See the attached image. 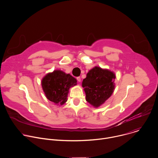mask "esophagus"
<instances>
[{
	"label": "esophagus",
	"instance_id": "esophagus-1",
	"mask_svg": "<svg viewBox=\"0 0 158 158\" xmlns=\"http://www.w3.org/2000/svg\"><path fill=\"white\" fill-rule=\"evenodd\" d=\"M77 81H78V82H81V78L80 77H77Z\"/></svg>",
	"mask_w": 158,
	"mask_h": 158
}]
</instances>
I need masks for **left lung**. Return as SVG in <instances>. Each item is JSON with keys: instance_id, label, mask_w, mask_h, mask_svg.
Wrapping results in <instances>:
<instances>
[{"instance_id": "left-lung-1", "label": "left lung", "mask_w": 158, "mask_h": 158, "mask_svg": "<svg viewBox=\"0 0 158 158\" xmlns=\"http://www.w3.org/2000/svg\"><path fill=\"white\" fill-rule=\"evenodd\" d=\"M115 74L108 69L96 66L90 70L83 79L86 101L94 107H98L113 93Z\"/></svg>"}]
</instances>
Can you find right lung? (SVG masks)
<instances>
[{
  "label": "right lung",
  "mask_w": 158,
  "mask_h": 158,
  "mask_svg": "<svg viewBox=\"0 0 158 158\" xmlns=\"http://www.w3.org/2000/svg\"><path fill=\"white\" fill-rule=\"evenodd\" d=\"M41 84L46 98L54 104L62 106L67 100L69 88L77 84V80L69 74L56 70L45 76Z\"/></svg>",
  "instance_id": "add662e5"
}]
</instances>
